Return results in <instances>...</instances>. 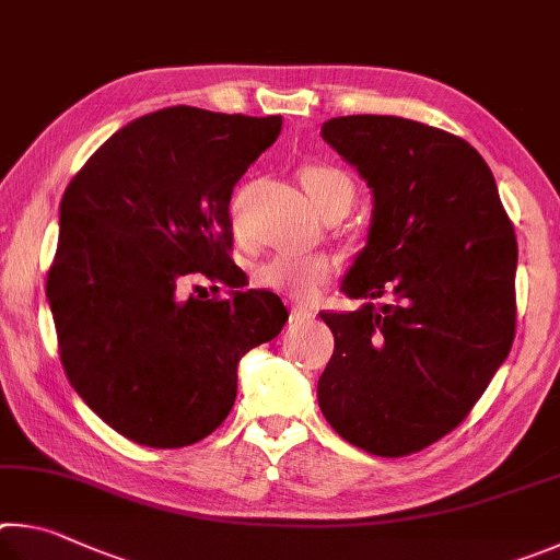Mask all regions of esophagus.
<instances>
[{
    "mask_svg": "<svg viewBox=\"0 0 560 560\" xmlns=\"http://www.w3.org/2000/svg\"><path fill=\"white\" fill-rule=\"evenodd\" d=\"M290 319H292V322H310V319H315V312L307 310V307L295 305V307L290 310Z\"/></svg>",
    "mask_w": 560,
    "mask_h": 560,
    "instance_id": "1",
    "label": "esophagus"
}]
</instances>
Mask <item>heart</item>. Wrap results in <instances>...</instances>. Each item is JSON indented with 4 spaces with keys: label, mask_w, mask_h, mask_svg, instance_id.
<instances>
[{
    "label": "heart",
    "mask_w": 560,
    "mask_h": 560,
    "mask_svg": "<svg viewBox=\"0 0 560 560\" xmlns=\"http://www.w3.org/2000/svg\"><path fill=\"white\" fill-rule=\"evenodd\" d=\"M300 182L310 201L327 215H347L357 199V186L351 176L335 164H307L300 170ZM335 272V262L325 253L312 255H272L253 268V285L260 290L285 292V295L307 300L325 285Z\"/></svg>",
    "instance_id": "b5f03b06"
}]
</instances>
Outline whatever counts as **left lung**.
Instances as JSON below:
<instances>
[{
	"mask_svg": "<svg viewBox=\"0 0 560 560\" xmlns=\"http://www.w3.org/2000/svg\"><path fill=\"white\" fill-rule=\"evenodd\" d=\"M322 137L357 166L374 211L341 282L369 302L319 312L335 335L319 408L347 443L404 457L463 423L512 349L514 225L492 170L455 135L347 115L322 125Z\"/></svg>",
	"mask_w": 560,
	"mask_h": 560,
	"instance_id": "left-lung-1",
	"label": "left lung"
}]
</instances>
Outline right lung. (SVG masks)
Returning <instances> with one entry per match:
<instances>
[{"instance_id": "right-lung-1", "label": "right lung", "mask_w": 560, "mask_h": 560, "mask_svg": "<svg viewBox=\"0 0 560 560\" xmlns=\"http://www.w3.org/2000/svg\"><path fill=\"white\" fill-rule=\"evenodd\" d=\"M280 130V115L164 107L117 130L66 186L46 280L58 354L88 408L137 445L211 435L245 351L285 327L272 292L179 295L194 272L235 288L231 194Z\"/></svg>"}]
</instances>
